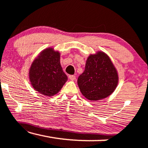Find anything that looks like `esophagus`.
Segmentation results:
<instances>
[{"label":"esophagus","mask_w":148,"mask_h":148,"mask_svg":"<svg viewBox=\"0 0 148 148\" xmlns=\"http://www.w3.org/2000/svg\"><path fill=\"white\" fill-rule=\"evenodd\" d=\"M69 79L71 80H75L76 79V77L75 75H71L69 76Z\"/></svg>","instance_id":"34e87169"}]
</instances>
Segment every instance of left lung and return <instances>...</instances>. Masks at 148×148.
Returning a JSON list of instances; mask_svg holds the SVG:
<instances>
[{
	"label": "left lung",
	"instance_id": "1",
	"mask_svg": "<svg viewBox=\"0 0 148 148\" xmlns=\"http://www.w3.org/2000/svg\"><path fill=\"white\" fill-rule=\"evenodd\" d=\"M77 84L86 98L98 100L114 92L118 84V75L108 56L100 52L89 56L84 73L79 76Z\"/></svg>",
	"mask_w": 148,
	"mask_h": 148
}]
</instances>
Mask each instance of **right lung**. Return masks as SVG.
Here are the masks:
<instances>
[{
	"label": "right lung",
	"mask_w": 148,
	"mask_h": 148,
	"mask_svg": "<svg viewBox=\"0 0 148 148\" xmlns=\"http://www.w3.org/2000/svg\"><path fill=\"white\" fill-rule=\"evenodd\" d=\"M32 86L44 96L59 92L68 78L60 64V54L48 48L34 60L29 71Z\"/></svg>",
	"instance_id": "right-lung-1"
}]
</instances>
